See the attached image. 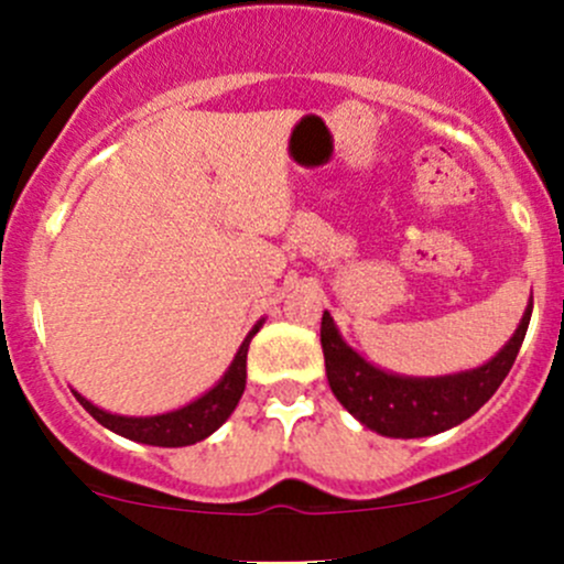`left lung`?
Wrapping results in <instances>:
<instances>
[{"label": "left lung", "mask_w": 564, "mask_h": 564, "mask_svg": "<svg viewBox=\"0 0 564 564\" xmlns=\"http://www.w3.org/2000/svg\"><path fill=\"white\" fill-rule=\"evenodd\" d=\"M532 300L517 332L489 361L454 376L413 378L381 370L343 340L329 311L322 316V348L332 394L367 430L383 437H430L470 419L511 372L530 327Z\"/></svg>", "instance_id": "1"}]
</instances>
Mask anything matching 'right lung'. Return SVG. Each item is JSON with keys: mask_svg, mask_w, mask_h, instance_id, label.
Listing matches in <instances>:
<instances>
[{"mask_svg": "<svg viewBox=\"0 0 564 564\" xmlns=\"http://www.w3.org/2000/svg\"><path fill=\"white\" fill-rule=\"evenodd\" d=\"M264 324V318H259L253 324V329L248 332L246 340L237 348L232 365L227 367V372L221 376V381L213 389H207L203 397L186 402L183 408L175 411L156 413V416H121V413L102 411V408L94 405L91 400L78 394L73 389L75 400L97 419L99 424L108 426L116 435L129 437V441L148 443V446H164V448H181L192 446V443L205 441L213 432L218 430L237 408L242 391H246V359H248V346H251V337L257 335L259 327Z\"/></svg>", "mask_w": 564, "mask_h": 564, "instance_id": "1", "label": "right lung"}]
</instances>
